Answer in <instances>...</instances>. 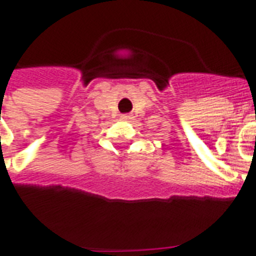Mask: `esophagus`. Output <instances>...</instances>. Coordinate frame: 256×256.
Here are the masks:
<instances>
[{
  "label": "esophagus",
  "mask_w": 256,
  "mask_h": 256,
  "mask_svg": "<svg viewBox=\"0 0 256 256\" xmlns=\"http://www.w3.org/2000/svg\"><path fill=\"white\" fill-rule=\"evenodd\" d=\"M121 120L122 121H131V120H134V114H132V113H128V114H122Z\"/></svg>",
  "instance_id": "34e87169"
}]
</instances>
